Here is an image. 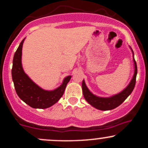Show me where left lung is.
<instances>
[{
  "label": "left lung",
  "mask_w": 148,
  "mask_h": 148,
  "mask_svg": "<svg viewBox=\"0 0 148 148\" xmlns=\"http://www.w3.org/2000/svg\"><path fill=\"white\" fill-rule=\"evenodd\" d=\"M132 49V48H131ZM132 51L134 52L132 49ZM134 74L132 78V81H130V84L127 86L126 88L120 92L118 94L110 97H99L95 95H93L90 91L88 90V88L85 84L84 80L82 82V90L83 94H84V98L91 106H92L97 109L101 110V111H108V110L114 109L115 108L120 106L125 99L128 97L129 95L133 91L134 86L136 84V79L137 75V65L135 59L134 57Z\"/></svg>",
  "instance_id": "1"
}]
</instances>
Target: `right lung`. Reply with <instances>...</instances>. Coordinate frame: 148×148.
<instances>
[{"instance_id":"1","label":"right lung","mask_w":148,"mask_h":148,"mask_svg":"<svg viewBox=\"0 0 148 148\" xmlns=\"http://www.w3.org/2000/svg\"><path fill=\"white\" fill-rule=\"evenodd\" d=\"M24 40L25 38L20 43L13 58L12 77L15 90L20 99L32 108H49L60 99L72 76H68L64 78L62 85L53 90H45L39 87L27 76L22 67V47Z\"/></svg>"}]
</instances>
